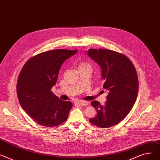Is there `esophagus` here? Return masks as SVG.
<instances>
[{"instance_id":"1","label":"esophagus","mask_w":160,"mask_h":160,"mask_svg":"<svg viewBox=\"0 0 160 160\" xmlns=\"http://www.w3.org/2000/svg\"><path fill=\"white\" fill-rule=\"evenodd\" d=\"M79 105H81V106H87L89 105V102L86 101H78V102Z\"/></svg>"}]
</instances>
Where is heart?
Listing matches in <instances>:
<instances>
[{"label": "heart", "mask_w": 160, "mask_h": 160, "mask_svg": "<svg viewBox=\"0 0 160 160\" xmlns=\"http://www.w3.org/2000/svg\"><path fill=\"white\" fill-rule=\"evenodd\" d=\"M90 68V66L89 64L87 63V62H81L79 64V67H78V70L80 68Z\"/></svg>", "instance_id": "1"}]
</instances>
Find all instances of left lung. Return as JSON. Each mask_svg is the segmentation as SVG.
Wrapping results in <instances>:
<instances>
[{
	"label": "left lung",
	"mask_w": 160,
	"mask_h": 160,
	"mask_svg": "<svg viewBox=\"0 0 160 160\" xmlns=\"http://www.w3.org/2000/svg\"><path fill=\"white\" fill-rule=\"evenodd\" d=\"M89 57L101 68L103 88L107 92L105 105L93 101L97 116L89 119L93 125L109 128L118 124L130 112L136 101L139 82L132 62L123 54L105 49H89Z\"/></svg>",
	"instance_id": "left-lung-1"
}]
</instances>
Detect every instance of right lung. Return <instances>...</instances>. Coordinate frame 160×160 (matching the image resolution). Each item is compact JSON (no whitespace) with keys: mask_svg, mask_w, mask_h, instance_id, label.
<instances>
[{"mask_svg":"<svg viewBox=\"0 0 160 160\" xmlns=\"http://www.w3.org/2000/svg\"><path fill=\"white\" fill-rule=\"evenodd\" d=\"M77 52L59 49L42 52L30 59L22 67L17 84L18 101L39 125L55 127L67 119L72 103L61 100L51 89L57 82L62 63Z\"/></svg>","mask_w":160,"mask_h":160,"instance_id":"add662e5","label":"right lung"}]
</instances>
